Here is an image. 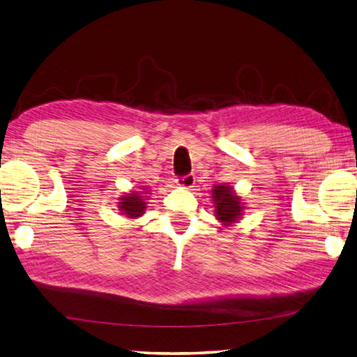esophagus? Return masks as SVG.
<instances>
[{
    "label": "esophagus",
    "instance_id": "obj_1",
    "mask_svg": "<svg viewBox=\"0 0 357 357\" xmlns=\"http://www.w3.org/2000/svg\"><path fill=\"white\" fill-rule=\"evenodd\" d=\"M196 183V177L192 176V174H186V176H181L177 178V185L180 188H185V190H190V188L194 186Z\"/></svg>",
    "mask_w": 357,
    "mask_h": 357
}]
</instances>
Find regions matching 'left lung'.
Wrapping results in <instances>:
<instances>
[{
	"label": "left lung",
	"instance_id": "left-lung-1",
	"mask_svg": "<svg viewBox=\"0 0 357 357\" xmlns=\"http://www.w3.org/2000/svg\"><path fill=\"white\" fill-rule=\"evenodd\" d=\"M213 192V204L216 208V218L224 222L225 225L234 224L242 214V204L238 196H234V192L230 186L227 185H218L214 186Z\"/></svg>",
	"mask_w": 357,
	"mask_h": 357
}]
</instances>
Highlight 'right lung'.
Listing matches in <instances>:
<instances>
[{
	"instance_id": "add662e5",
	"label": "right lung",
	"mask_w": 357,
	"mask_h": 357,
	"mask_svg": "<svg viewBox=\"0 0 357 357\" xmlns=\"http://www.w3.org/2000/svg\"><path fill=\"white\" fill-rule=\"evenodd\" d=\"M146 190V188H144ZM123 202H118L121 214H126L127 218H139L144 213L146 202L143 196H139V192H132L127 196L121 197Z\"/></svg>"
}]
</instances>
